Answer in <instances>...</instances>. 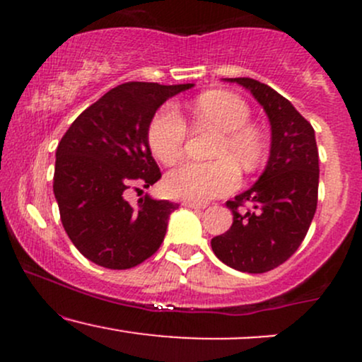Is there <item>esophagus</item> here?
Listing matches in <instances>:
<instances>
[{
    "label": "esophagus",
    "mask_w": 362,
    "mask_h": 362,
    "mask_svg": "<svg viewBox=\"0 0 362 362\" xmlns=\"http://www.w3.org/2000/svg\"><path fill=\"white\" fill-rule=\"evenodd\" d=\"M184 206L189 207V209H204L206 204L202 202H195V201H184Z\"/></svg>",
    "instance_id": "esophagus-1"
}]
</instances>
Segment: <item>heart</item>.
I'll use <instances>...</instances> for the list:
<instances>
[{"mask_svg":"<svg viewBox=\"0 0 362 362\" xmlns=\"http://www.w3.org/2000/svg\"><path fill=\"white\" fill-rule=\"evenodd\" d=\"M194 119L201 126L218 131L213 155L223 156L207 163H184L168 173L165 187L168 194L187 201L204 202L219 197L240 185V170H253L264 158L265 144L260 132L250 126L247 102L228 91H207L192 105ZM185 120L173 105L156 112L148 127L149 149L165 165H173L184 153Z\"/></svg>","mask_w":362,"mask_h":362,"instance_id":"obj_1","label":"heart"}]
</instances>
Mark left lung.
Instances as JSON below:
<instances>
[{"instance_id":"1","label":"left lung","mask_w":362,"mask_h":362,"mask_svg":"<svg viewBox=\"0 0 362 362\" xmlns=\"http://www.w3.org/2000/svg\"><path fill=\"white\" fill-rule=\"evenodd\" d=\"M238 83L264 107L271 122V155L259 180L226 206L233 224L211 240L214 255L240 272L276 269L298 250L317 211L318 148L311 124L288 98L252 78H224ZM248 202L252 210L238 207Z\"/></svg>"}]
</instances>
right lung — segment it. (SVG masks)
Wrapping results in <instances>:
<instances>
[{
  "mask_svg": "<svg viewBox=\"0 0 362 362\" xmlns=\"http://www.w3.org/2000/svg\"><path fill=\"white\" fill-rule=\"evenodd\" d=\"M192 86H115L83 110L57 144L52 187L62 226L93 264L122 271L160 248L178 204L146 194L132 207L126 192L161 178L148 143L149 122L168 98Z\"/></svg>",
  "mask_w": 362,
  "mask_h": 362,
  "instance_id": "add662e5",
  "label": "right lung"
}]
</instances>
